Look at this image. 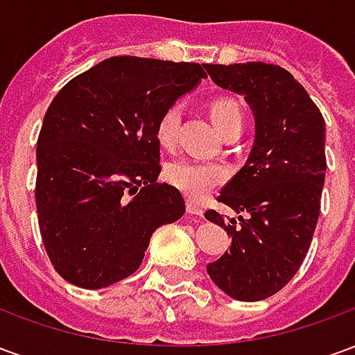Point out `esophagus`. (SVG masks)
Wrapping results in <instances>:
<instances>
[{
	"label": "esophagus",
	"mask_w": 355,
	"mask_h": 355,
	"mask_svg": "<svg viewBox=\"0 0 355 355\" xmlns=\"http://www.w3.org/2000/svg\"><path fill=\"white\" fill-rule=\"evenodd\" d=\"M186 211H188L190 215H198V216L203 215V207H201L200 203H196V201L192 200L186 201Z\"/></svg>",
	"instance_id": "obj_1"
}]
</instances>
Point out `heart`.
Here are the masks:
<instances>
[{"label":"heart","mask_w":355,"mask_h":355,"mask_svg":"<svg viewBox=\"0 0 355 355\" xmlns=\"http://www.w3.org/2000/svg\"><path fill=\"white\" fill-rule=\"evenodd\" d=\"M211 117L223 135L239 129L243 125V116L238 102L232 98H216L211 102ZM178 127H180V106L171 104L163 110L162 116L155 123V139L165 148L175 146L178 139ZM165 177L171 184L178 188L192 200H203L205 196L223 186L230 178L228 165L216 162H201V159H177L167 165Z\"/></svg>","instance_id":"obj_1"}]
</instances>
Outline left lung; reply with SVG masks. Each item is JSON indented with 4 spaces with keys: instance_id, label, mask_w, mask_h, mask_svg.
Wrapping results in <instances>:
<instances>
[{
    "instance_id": "obj_1",
    "label": "left lung",
    "mask_w": 355,
    "mask_h": 355,
    "mask_svg": "<svg viewBox=\"0 0 355 355\" xmlns=\"http://www.w3.org/2000/svg\"><path fill=\"white\" fill-rule=\"evenodd\" d=\"M205 70L216 85L245 96L257 123L249 159L216 198L239 218L215 209L205 213L232 236L230 249L207 264V274L236 300H264L293 279L312 243L327 169L325 119L282 66L205 64Z\"/></svg>"
}]
</instances>
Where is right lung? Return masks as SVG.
I'll return each mask as SVG.
<instances>
[{
    "label": "right lung",
    "mask_w": 355,
    "mask_h": 355,
    "mask_svg": "<svg viewBox=\"0 0 355 355\" xmlns=\"http://www.w3.org/2000/svg\"><path fill=\"white\" fill-rule=\"evenodd\" d=\"M205 64L112 57L53 98L37 137L35 207L51 264L101 289L139 270L150 238L184 215L162 173L155 123L205 80Z\"/></svg>",
    "instance_id": "right-lung-1"
}]
</instances>
